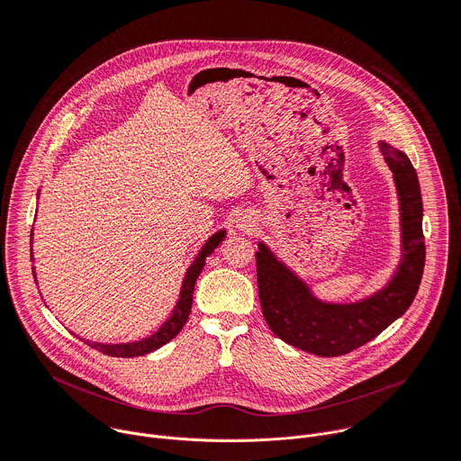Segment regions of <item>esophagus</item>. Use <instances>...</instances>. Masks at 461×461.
I'll return each instance as SVG.
<instances>
[{"label":"esophagus","instance_id":"1","mask_svg":"<svg viewBox=\"0 0 461 461\" xmlns=\"http://www.w3.org/2000/svg\"><path fill=\"white\" fill-rule=\"evenodd\" d=\"M237 222H239V228L240 230H251V226H253V221H251V217L249 215H246V213H240V217L237 219Z\"/></svg>","mask_w":461,"mask_h":461}]
</instances>
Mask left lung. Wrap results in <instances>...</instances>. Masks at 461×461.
I'll use <instances>...</instances> for the list:
<instances>
[{"label":"left lung","mask_w":461,"mask_h":461,"mask_svg":"<svg viewBox=\"0 0 461 461\" xmlns=\"http://www.w3.org/2000/svg\"><path fill=\"white\" fill-rule=\"evenodd\" d=\"M379 148L396 180L403 237L402 265L381 292L356 304H326L312 297L303 281L265 244L260 242L255 253L258 299L270 330L285 343L313 356H345L377 338L409 310L421 283L425 237L418 175L405 153L384 142Z\"/></svg>","instance_id":"obj_1"}]
</instances>
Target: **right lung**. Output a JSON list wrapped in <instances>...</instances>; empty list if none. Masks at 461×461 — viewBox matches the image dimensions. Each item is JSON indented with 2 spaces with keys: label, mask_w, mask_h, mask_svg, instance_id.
Wrapping results in <instances>:
<instances>
[{
  "label": "right lung",
  "mask_w": 461,
  "mask_h": 461,
  "mask_svg": "<svg viewBox=\"0 0 461 461\" xmlns=\"http://www.w3.org/2000/svg\"><path fill=\"white\" fill-rule=\"evenodd\" d=\"M224 240V231L215 233L201 249V253L196 255V258L193 260V265L189 267L184 283H182V290H180V299L171 313V317L158 328V332L153 334L151 338H146L142 341L137 343H127V345H100V343H89L95 350L111 356V357H139L144 354H149L160 347H164L166 343H169L180 330L184 328L189 312H191V304H193V290H194V283L199 279L206 258L215 251V248ZM32 257V255H31ZM32 276H34V267H32Z\"/></svg>",
  "instance_id": "1"
}]
</instances>
